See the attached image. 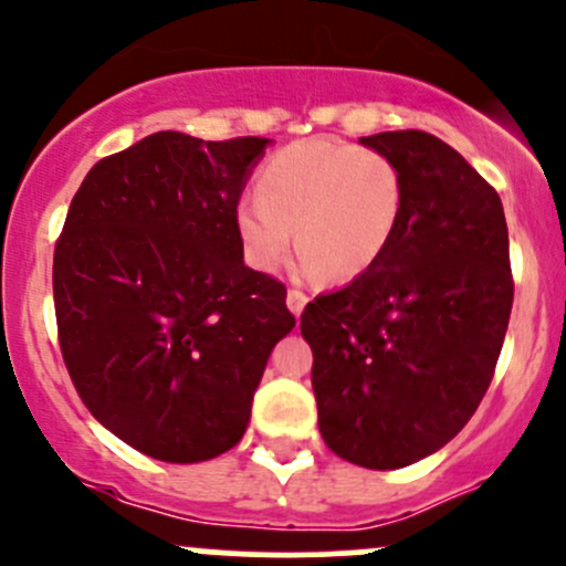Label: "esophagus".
I'll return each mask as SVG.
<instances>
[{
    "label": "esophagus",
    "instance_id": "34e87169",
    "mask_svg": "<svg viewBox=\"0 0 566 566\" xmlns=\"http://www.w3.org/2000/svg\"><path fill=\"white\" fill-rule=\"evenodd\" d=\"M308 303V298H306V293H303V290H290L287 293V306H290V312L295 314V317H301V312H303V306H306Z\"/></svg>",
    "mask_w": 566,
    "mask_h": 566
}]
</instances>
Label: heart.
<instances>
[{"mask_svg": "<svg viewBox=\"0 0 566 566\" xmlns=\"http://www.w3.org/2000/svg\"><path fill=\"white\" fill-rule=\"evenodd\" d=\"M401 206V170L382 151L303 140L263 165L258 195L238 200L235 233L254 271H276L298 233L303 271L355 279L388 249Z\"/></svg>", "mask_w": 566, "mask_h": 566, "instance_id": "b5f03b06", "label": "heart"}]
</instances>
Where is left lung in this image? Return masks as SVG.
Masks as SVG:
<instances>
[{
    "label": "left lung",
    "mask_w": 566,
    "mask_h": 566,
    "mask_svg": "<svg viewBox=\"0 0 566 566\" xmlns=\"http://www.w3.org/2000/svg\"><path fill=\"white\" fill-rule=\"evenodd\" d=\"M403 178L388 249L301 314L325 444L366 469H401L450 442L491 385L513 308L496 189L420 133L360 138Z\"/></svg>",
    "instance_id": "8db88e82"
}]
</instances>
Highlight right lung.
I'll list each match as a JSON object with an SVG mask.
<instances>
[{"instance_id": "obj_1", "label": "right lung", "mask_w": 566, "mask_h": 566, "mask_svg": "<svg viewBox=\"0 0 566 566\" xmlns=\"http://www.w3.org/2000/svg\"><path fill=\"white\" fill-rule=\"evenodd\" d=\"M268 138L154 133L99 159L53 252L59 347L88 412L157 461L241 442L287 290L243 265L235 206Z\"/></svg>"}]
</instances>
